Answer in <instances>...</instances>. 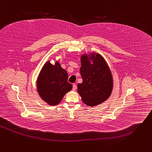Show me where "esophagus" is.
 <instances>
[{
    "instance_id": "34e87169",
    "label": "esophagus",
    "mask_w": 152,
    "mask_h": 152,
    "mask_svg": "<svg viewBox=\"0 0 152 152\" xmlns=\"http://www.w3.org/2000/svg\"><path fill=\"white\" fill-rule=\"evenodd\" d=\"M76 88H77V86H76V85L75 84H74L73 85V90H76Z\"/></svg>"
}]
</instances>
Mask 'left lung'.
<instances>
[{"label":"left lung","instance_id":"left-lung-1","mask_svg":"<svg viewBox=\"0 0 152 152\" xmlns=\"http://www.w3.org/2000/svg\"><path fill=\"white\" fill-rule=\"evenodd\" d=\"M80 62L83 83L77 84V92L86 105L100 104L112 93L113 77L110 69L105 59L98 53L83 54Z\"/></svg>","mask_w":152,"mask_h":152}]
</instances>
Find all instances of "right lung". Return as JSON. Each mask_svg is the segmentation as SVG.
Returning <instances> with one entry per match:
<instances>
[{
  "mask_svg": "<svg viewBox=\"0 0 152 152\" xmlns=\"http://www.w3.org/2000/svg\"><path fill=\"white\" fill-rule=\"evenodd\" d=\"M68 77L66 70L61 67L58 61L53 65L49 60L43 65L37 79L38 95L48 104H58L73 88L72 84L68 82Z\"/></svg>",
  "mask_w": 152,
  "mask_h": 152,
  "instance_id": "obj_1",
  "label": "right lung"
}]
</instances>
